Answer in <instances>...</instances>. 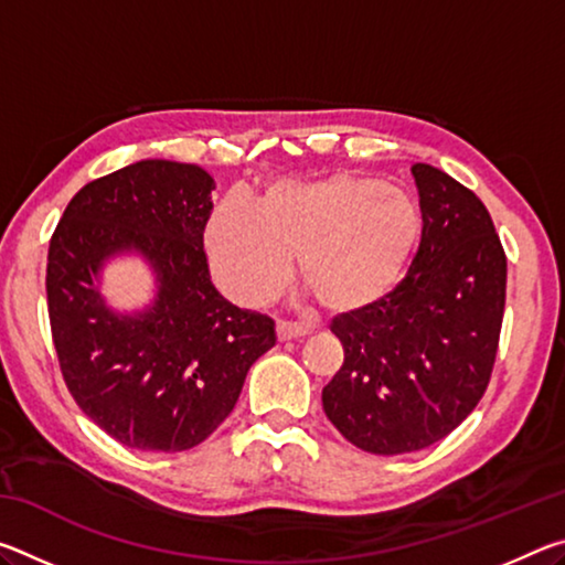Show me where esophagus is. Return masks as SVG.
<instances>
[{
    "mask_svg": "<svg viewBox=\"0 0 565 565\" xmlns=\"http://www.w3.org/2000/svg\"><path fill=\"white\" fill-rule=\"evenodd\" d=\"M309 333L311 331L306 327H299V323H286V321L276 323V339H279L281 343L294 341V339H303V337H309Z\"/></svg>",
    "mask_w": 565,
    "mask_h": 565,
    "instance_id": "esophagus-1",
    "label": "esophagus"
}]
</instances>
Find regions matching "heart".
Wrapping results in <instances>:
<instances>
[{
    "instance_id": "b5f03b06",
    "label": "heart",
    "mask_w": 565,
    "mask_h": 565,
    "mask_svg": "<svg viewBox=\"0 0 565 565\" xmlns=\"http://www.w3.org/2000/svg\"><path fill=\"white\" fill-rule=\"evenodd\" d=\"M424 236L418 206L384 181L351 171L276 181L259 204L226 196L209 216V269L228 299H274L296 259L301 284L331 317L376 309L404 284Z\"/></svg>"
}]
</instances>
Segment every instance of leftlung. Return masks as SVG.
Returning <instances> with one entry per match:
<instances>
[{"label": "left lung", "mask_w": 565, "mask_h": 565, "mask_svg": "<svg viewBox=\"0 0 565 565\" xmlns=\"http://www.w3.org/2000/svg\"><path fill=\"white\" fill-rule=\"evenodd\" d=\"M424 236L404 284L376 309L333 321L343 363L323 411L361 451L441 441L489 386L505 306V254L489 209L431 164L411 167Z\"/></svg>", "instance_id": "1"}]
</instances>
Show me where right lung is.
Wrapping results in <instances>:
<instances>
[{"label": "right lung", "mask_w": 565, "mask_h": 565, "mask_svg": "<svg viewBox=\"0 0 565 565\" xmlns=\"http://www.w3.org/2000/svg\"><path fill=\"white\" fill-rule=\"evenodd\" d=\"M216 181L196 164L141 159L76 191L50 242L46 301L54 349L79 408L139 451L177 454L232 414L274 321L214 289L204 226ZM145 260L152 299L117 310L103 269Z\"/></svg>", "instance_id": "add662e5"}]
</instances>
